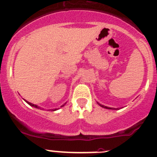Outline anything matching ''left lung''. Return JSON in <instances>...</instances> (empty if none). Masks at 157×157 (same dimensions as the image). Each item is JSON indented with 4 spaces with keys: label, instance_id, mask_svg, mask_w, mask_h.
I'll list each match as a JSON object with an SVG mask.
<instances>
[{
    "label": "left lung",
    "instance_id": "1",
    "mask_svg": "<svg viewBox=\"0 0 157 157\" xmlns=\"http://www.w3.org/2000/svg\"><path fill=\"white\" fill-rule=\"evenodd\" d=\"M99 104V105H101V106L102 107H103V108H105V109H113V108H109V107H106V106H104V105H101V104H99V103H98Z\"/></svg>",
    "mask_w": 157,
    "mask_h": 157
}]
</instances>
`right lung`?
<instances>
[{"instance_id": "obj_1", "label": "right lung", "mask_w": 157, "mask_h": 157, "mask_svg": "<svg viewBox=\"0 0 157 157\" xmlns=\"http://www.w3.org/2000/svg\"><path fill=\"white\" fill-rule=\"evenodd\" d=\"M25 101H26V100H25ZM26 102H27V103H28V104H29V105H32V106H34V107H35V108H39V107H38V106H37V105H34V104H33V103H30V102H27V101H26ZM65 104H66V103H65ZM64 105H61V107H63V106H64ZM51 110H52V111H55V110H56V109H51Z\"/></svg>"}]
</instances>
